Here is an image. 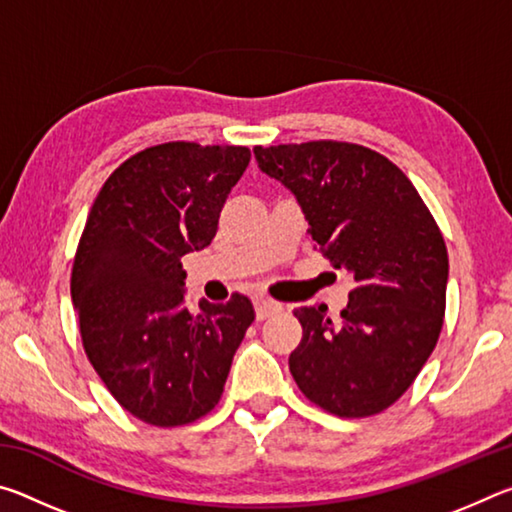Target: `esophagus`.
<instances>
[{
	"label": "esophagus",
	"instance_id": "1",
	"mask_svg": "<svg viewBox=\"0 0 512 512\" xmlns=\"http://www.w3.org/2000/svg\"><path fill=\"white\" fill-rule=\"evenodd\" d=\"M255 311H257V320H266V318H273L277 314H282L284 305H282V302L262 298V300L255 302Z\"/></svg>",
	"mask_w": 512,
	"mask_h": 512
}]
</instances>
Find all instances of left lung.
<instances>
[{
  "label": "left lung",
  "mask_w": 512,
  "mask_h": 512,
  "mask_svg": "<svg viewBox=\"0 0 512 512\" xmlns=\"http://www.w3.org/2000/svg\"><path fill=\"white\" fill-rule=\"evenodd\" d=\"M255 158L298 198L323 257L354 277L339 323L325 305L293 311L302 341L289 357L291 375L327 413H381L413 384L443 329V232L411 180L366 146H255Z\"/></svg>",
  "instance_id": "left-lung-1"
}]
</instances>
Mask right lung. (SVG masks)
I'll list each match as a JSON object with an SVG mask.
<instances>
[{"instance_id":"obj_1","label":"right lung","mask_w":512,"mask_h":512,"mask_svg":"<svg viewBox=\"0 0 512 512\" xmlns=\"http://www.w3.org/2000/svg\"><path fill=\"white\" fill-rule=\"evenodd\" d=\"M248 162L246 146H151L110 173L85 221L72 266L83 348L112 397L146 424L210 413L255 320L239 293L189 311L180 262L210 246Z\"/></svg>"}]
</instances>
